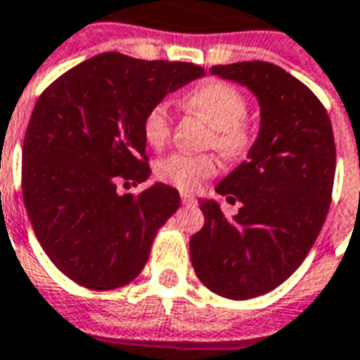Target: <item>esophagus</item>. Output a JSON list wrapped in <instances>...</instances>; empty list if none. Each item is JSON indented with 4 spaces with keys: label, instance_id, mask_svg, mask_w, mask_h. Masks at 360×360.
I'll return each mask as SVG.
<instances>
[{
    "label": "esophagus",
    "instance_id": "esophagus-1",
    "mask_svg": "<svg viewBox=\"0 0 360 360\" xmlns=\"http://www.w3.org/2000/svg\"><path fill=\"white\" fill-rule=\"evenodd\" d=\"M181 202L185 205H192L196 200H194V196H192L191 192H181Z\"/></svg>",
    "mask_w": 360,
    "mask_h": 360
}]
</instances>
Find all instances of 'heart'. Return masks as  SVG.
Instances as JSON below:
<instances>
[{
	"instance_id": "obj_1",
	"label": "heart",
	"mask_w": 360,
	"mask_h": 360,
	"mask_svg": "<svg viewBox=\"0 0 360 360\" xmlns=\"http://www.w3.org/2000/svg\"><path fill=\"white\" fill-rule=\"evenodd\" d=\"M185 107L196 111L215 128L213 143L224 155H243L251 147V128L245 122L249 103L240 89L224 81L205 82L183 98ZM145 141L153 149H162L168 143L174 130V119L168 103H155L145 113ZM219 160L213 155H186L174 153L156 164L158 179L183 191H196L207 177L217 174Z\"/></svg>"
}]
</instances>
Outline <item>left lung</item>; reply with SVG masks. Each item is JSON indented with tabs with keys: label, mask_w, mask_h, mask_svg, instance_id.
Returning a JSON list of instances; mask_svg holds the SVG:
<instances>
[{
	"label": "left lung",
	"mask_w": 360,
	"mask_h": 360,
	"mask_svg": "<svg viewBox=\"0 0 360 360\" xmlns=\"http://www.w3.org/2000/svg\"><path fill=\"white\" fill-rule=\"evenodd\" d=\"M211 73L257 96L260 130L247 160L215 186L240 202L238 215L198 202L205 223L191 238V260L215 295L247 300L279 287L308 257L333 198L336 145L323 103L279 65L255 60Z\"/></svg>",
	"instance_id": "8db88e82"
}]
</instances>
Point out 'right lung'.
<instances>
[{"mask_svg":"<svg viewBox=\"0 0 360 360\" xmlns=\"http://www.w3.org/2000/svg\"><path fill=\"white\" fill-rule=\"evenodd\" d=\"M202 75L188 62L103 52L39 96L22 147V196L43 251L71 281L111 290L143 270L179 192L155 183L134 196L119 185L150 175L145 113Z\"/></svg>","mask_w":360,"mask_h":360,"instance_id":"1","label":"right lung"}]
</instances>
